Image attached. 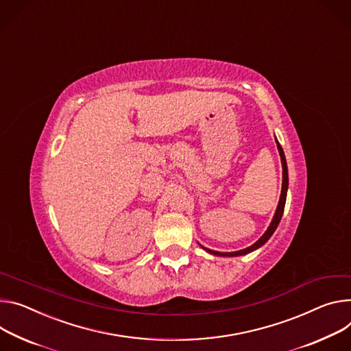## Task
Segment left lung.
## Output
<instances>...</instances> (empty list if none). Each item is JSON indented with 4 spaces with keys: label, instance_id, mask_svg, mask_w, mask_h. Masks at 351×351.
<instances>
[{
    "label": "left lung",
    "instance_id": "left-lung-1",
    "mask_svg": "<svg viewBox=\"0 0 351 351\" xmlns=\"http://www.w3.org/2000/svg\"><path fill=\"white\" fill-rule=\"evenodd\" d=\"M276 144H277V149H278V154H280V159H281V167H282V183H281V195H280V200H278V204H277V208H276V213L273 215V219L270 222V226L267 227L266 232L254 242L253 245L245 247V249H241V250H237V252H217V250H211L208 247H204L202 246L207 253L210 254H214V256H222V258H235V256H242V254H247L253 250L259 249L261 246H263L269 239L270 237L274 234L276 228L278 227L280 224V219L282 217V213H284V207H285V200H287V190H289V169H287V161H285V155H284V151L280 145V143L277 141L276 138Z\"/></svg>",
    "mask_w": 351,
    "mask_h": 351
}]
</instances>
